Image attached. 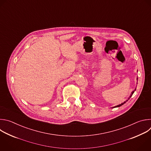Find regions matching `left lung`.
<instances>
[{
    "label": "left lung",
    "instance_id": "1",
    "mask_svg": "<svg viewBox=\"0 0 151 151\" xmlns=\"http://www.w3.org/2000/svg\"><path fill=\"white\" fill-rule=\"evenodd\" d=\"M137 79H138V78H137ZM135 90H136V88L134 89V90H133V92H132V94L130 95V96H129V98H128V99H127V100H126V101H124V102H123L122 104H119V105H116V106H114V107H112V108H116V107H119V106H121L122 105H123L124 104H125V103H126V102L127 101H128V100H129V99H130V98L132 97V95H133V94L134 93V91H135Z\"/></svg>",
    "mask_w": 151,
    "mask_h": 151
}]
</instances>
